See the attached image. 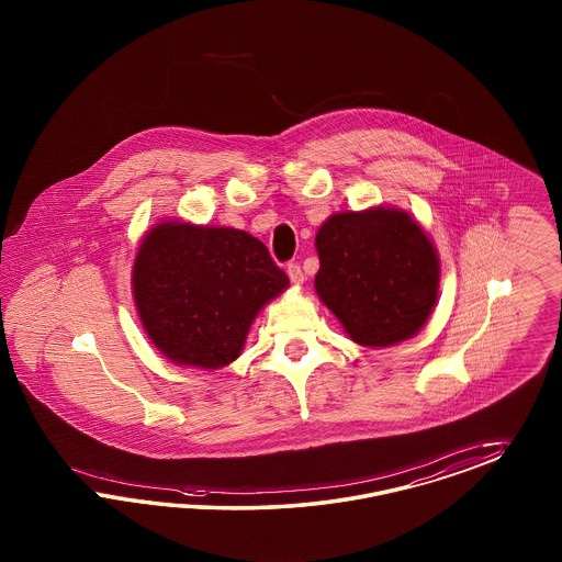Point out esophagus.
Returning a JSON list of instances; mask_svg holds the SVG:
<instances>
[{"instance_id":"34e87169","label":"esophagus","mask_w":562,"mask_h":562,"mask_svg":"<svg viewBox=\"0 0 562 562\" xmlns=\"http://www.w3.org/2000/svg\"><path fill=\"white\" fill-rule=\"evenodd\" d=\"M286 273H289V278H291V282L294 286H301V284L305 282V273H303L299 263H291V266L286 268Z\"/></svg>"}]
</instances>
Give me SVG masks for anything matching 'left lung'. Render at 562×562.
Here are the masks:
<instances>
[{
	"mask_svg": "<svg viewBox=\"0 0 562 562\" xmlns=\"http://www.w3.org/2000/svg\"><path fill=\"white\" fill-rule=\"evenodd\" d=\"M315 292L352 342L386 349L413 338L436 307L440 255L398 207L331 213L315 236Z\"/></svg>",
	"mask_w": 562,
	"mask_h": 562,
	"instance_id": "obj_1",
	"label": "left lung"
}]
</instances>
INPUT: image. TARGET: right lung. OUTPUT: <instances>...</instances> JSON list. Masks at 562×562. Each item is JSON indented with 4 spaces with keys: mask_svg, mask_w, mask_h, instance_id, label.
Masks as SVG:
<instances>
[{
    "mask_svg": "<svg viewBox=\"0 0 562 562\" xmlns=\"http://www.w3.org/2000/svg\"><path fill=\"white\" fill-rule=\"evenodd\" d=\"M136 313L155 349L184 368L222 369L289 276L245 231L161 220L140 238L133 263Z\"/></svg>",
    "mask_w": 562,
    "mask_h": 562,
    "instance_id": "add662e5",
    "label": "right lung"
}]
</instances>
